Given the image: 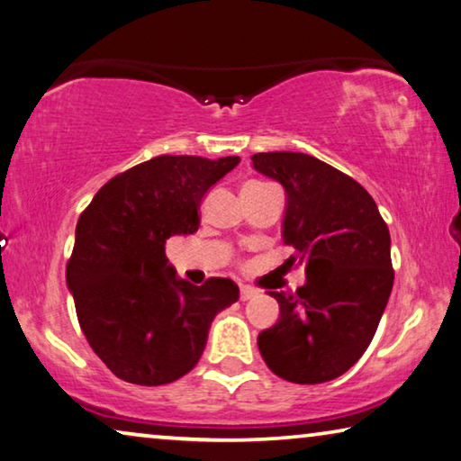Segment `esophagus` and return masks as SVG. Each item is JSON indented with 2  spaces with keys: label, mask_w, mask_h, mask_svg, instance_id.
Instances as JSON below:
<instances>
[{
  "label": "esophagus",
  "mask_w": 461,
  "mask_h": 461,
  "mask_svg": "<svg viewBox=\"0 0 461 461\" xmlns=\"http://www.w3.org/2000/svg\"><path fill=\"white\" fill-rule=\"evenodd\" d=\"M258 294V290L251 288V286H240V301H249L253 296Z\"/></svg>",
  "instance_id": "obj_1"
}]
</instances>
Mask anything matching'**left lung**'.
I'll return each instance as SVG.
<instances>
[{
	"label": "left lung",
	"mask_w": 461,
	"mask_h": 461,
	"mask_svg": "<svg viewBox=\"0 0 461 461\" xmlns=\"http://www.w3.org/2000/svg\"><path fill=\"white\" fill-rule=\"evenodd\" d=\"M251 162L285 187L282 239L307 274L296 293H267L280 317L258 336L259 352L293 384L331 381L369 348L392 294L387 224L363 185L320 158L259 152Z\"/></svg>",
	"instance_id": "obj_1"
}]
</instances>
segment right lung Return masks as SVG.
<instances>
[{
	"mask_svg": "<svg viewBox=\"0 0 461 461\" xmlns=\"http://www.w3.org/2000/svg\"><path fill=\"white\" fill-rule=\"evenodd\" d=\"M240 162L157 157L113 176L76 226L66 280L90 348L119 379L165 385L200 360L216 313L239 301L230 278L176 276L165 243L200 229V203Z\"/></svg>",
	"mask_w": 461,
	"mask_h": 461,
	"instance_id": "1",
	"label": "right lung"
}]
</instances>
